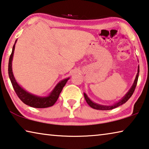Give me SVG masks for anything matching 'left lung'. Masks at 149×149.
<instances>
[{
	"label": "left lung",
	"mask_w": 149,
	"mask_h": 149,
	"mask_svg": "<svg viewBox=\"0 0 149 149\" xmlns=\"http://www.w3.org/2000/svg\"><path fill=\"white\" fill-rule=\"evenodd\" d=\"M139 65H138L137 74H136V75L135 79H134L133 84V85H132V86L131 87V88L129 89V90L127 91V93L123 97L121 100H119V101H117L116 103H113V105H101V104H99V103L93 102V101L91 100L90 99H89V97L88 96H87V95L86 93H84L85 100H86V102L87 103V104L90 106L91 108L95 109H97V110H103V111H104V110H111V109H114V108H116L117 107H119V106L124 104V103H125L127 101L129 100V99L132 96V95H133L134 89H135L136 84H137V81H138V78H139Z\"/></svg>",
	"instance_id": "obj_1"
}]
</instances>
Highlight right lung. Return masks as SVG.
I'll use <instances>...</instances> for the list:
<instances>
[{"instance_id":"add662e5","label":"right lung","mask_w":149,"mask_h":149,"mask_svg":"<svg viewBox=\"0 0 149 149\" xmlns=\"http://www.w3.org/2000/svg\"><path fill=\"white\" fill-rule=\"evenodd\" d=\"M14 44L13 50H12L11 55L9 58L8 62V75L9 78L10 79V81L13 85V88L15 89L16 93L17 94L18 97L20 99V100L22 101L24 103L30 107H34V108H46L51 107L54 105V103L56 102L59 97V95L61 92H62L63 87L65 86V85L67 83V81L69 80L70 77H67L62 80H61L56 84V86L54 87V88L52 89L50 93L48 95L46 96H40L32 94L30 92L27 91L21 87L18 82L16 81L15 76H14L13 72V60L14 52H15V44Z\"/></svg>"}]
</instances>
